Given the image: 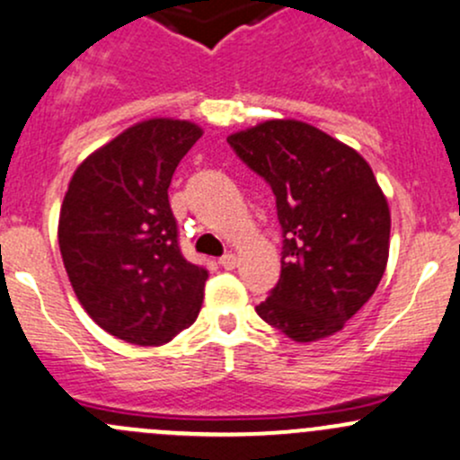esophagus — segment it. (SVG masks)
Wrapping results in <instances>:
<instances>
[{
    "label": "esophagus",
    "mask_w": 460,
    "mask_h": 460,
    "mask_svg": "<svg viewBox=\"0 0 460 460\" xmlns=\"http://www.w3.org/2000/svg\"><path fill=\"white\" fill-rule=\"evenodd\" d=\"M220 264H222V269H226V270H234L235 267H238V258H235L234 253H225L220 258Z\"/></svg>",
    "instance_id": "1"
}]
</instances>
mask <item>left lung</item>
<instances>
[{"label": "left lung", "instance_id": "obj_1", "mask_svg": "<svg viewBox=\"0 0 460 460\" xmlns=\"http://www.w3.org/2000/svg\"><path fill=\"white\" fill-rule=\"evenodd\" d=\"M226 143L269 182L282 226V273L258 315L295 341L341 331L388 264L390 209L370 165L302 120H267Z\"/></svg>", "mask_w": 460, "mask_h": 460}]
</instances>
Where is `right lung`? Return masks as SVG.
<instances>
[{
  "mask_svg": "<svg viewBox=\"0 0 460 460\" xmlns=\"http://www.w3.org/2000/svg\"><path fill=\"white\" fill-rule=\"evenodd\" d=\"M200 137L187 120H143L85 158L67 187V278L88 315L128 344H167L200 313L207 270L182 255L167 193Z\"/></svg>",
  "mask_w": 460,
  "mask_h": 460,
  "instance_id": "add662e5",
  "label": "right lung"
}]
</instances>
